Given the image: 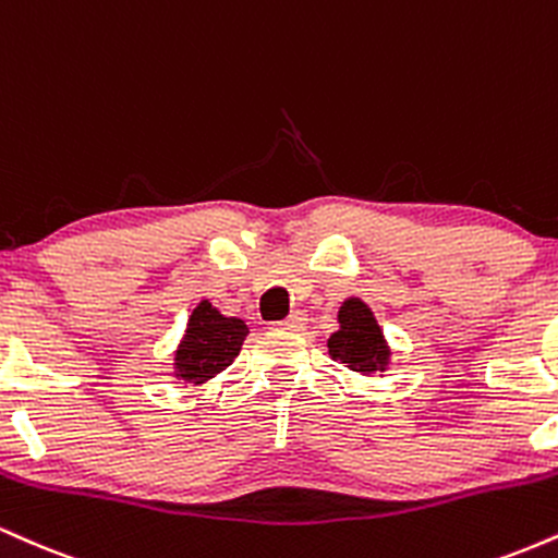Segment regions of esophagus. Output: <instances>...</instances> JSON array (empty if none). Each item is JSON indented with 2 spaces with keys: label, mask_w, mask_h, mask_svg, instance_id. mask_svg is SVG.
Segmentation results:
<instances>
[{
  "label": "esophagus",
  "mask_w": 558,
  "mask_h": 558,
  "mask_svg": "<svg viewBox=\"0 0 558 558\" xmlns=\"http://www.w3.org/2000/svg\"><path fill=\"white\" fill-rule=\"evenodd\" d=\"M278 328L280 330H293V332L304 330L306 328V315H304V312H293L291 317H286L283 323H278Z\"/></svg>",
  "instance_id": "esophagus-1"
}]
</instances>
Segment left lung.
I'll list each match as a JSON object with an SVG mask.
<instances>
[{
    "label": "left lung",
    "instance_id": "left-lung-1",
    "mask_svg": "<svg viewBox=\"0 0 558 558\" xmlns=\"http://www.w3.org/2000/svg\"><path fill=\"white\" fill-rule=\"evenodd\" d=\"M338 328L328 338L330 356L362 375L386 373L390 349L380 325L362 299H345L338 310Z\"/></svg>",
    "mask_w": 558,
    "mask_h": 558
}]
</instances>
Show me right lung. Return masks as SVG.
Listing matches in <instances>:
<instances>
[{"instance_id": "add662e5", "label": "right lung", "mask_w": 558, "mask_h": 558, "mask_svg": "<svg viewBox=\"0 0 558 558\" xmlns=\"http://www.w3.org/2000/svg\"><path fill=\"white\" fill-rule=\"evenodd\" d=\"M248 336L246 323L239 317H226L207 299L191 312L189 325L175 349V377L183 383L213 380L239 356L243 338Z\"/></svg>"}]
</instances>
